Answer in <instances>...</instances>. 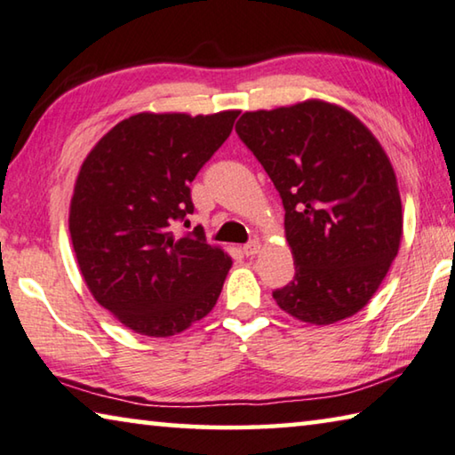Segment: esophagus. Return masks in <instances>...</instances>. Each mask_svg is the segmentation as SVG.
<instances>
[{"instance_id": "esophagus-1", "label": "esophagus", "mask_w": 455, "mask_h": 455, "mask_svg": "<svg viewBox=\"0 0 455 455\" xmlns=\"http://www.w3.org/2000/svg\"><path fill=\"white\" fill-rule=\"evenodd\" d=\"M259 250H262V243H259V242H250V243L243 245V254L245 256H256V254H259Z\"/></svg>"}]
</instances>
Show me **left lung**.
I'll use <instances>...</instances> for the list:
<instances>
[{
    "label": "left lung",
    "mask_w": 455,
    "mask_h": 455,
    "mask_svg": "<svg viewBox=\"0 0 455 455\" xmlns=\"http://www.w3.org/2000/svg\"><path fill=\"white\" fill-rule=\"evenodd\" d=\"M235 131L286 210L296 274L274 300L316 326L356 315L381 286L403 237L385 148L351 110L318 99L248 110Z\"/></svg>",
    "instance_id": "8db88e82"
}]
</instances>
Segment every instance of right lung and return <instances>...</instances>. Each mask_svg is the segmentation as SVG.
I'll use <instances>...</instances> for the list:
<instances>
[{"label":"right lung","mask_w":455,"mask_h":455,"mask_svg":"<svg viewBox=\"0 0 455 455\" xmlns=\"http://www.w3.org/2000/svg\"><path fill=\"white\" fill-rule=\"evenodd\" d=\"M240 110L191 116L139 113L115 124L82 161L70 199L74 256L94 300L132 332L167 339L210 315L232 267L199 229L189 183Z\"/></svg>","instance_id":"obj_1"}]
</instances>
